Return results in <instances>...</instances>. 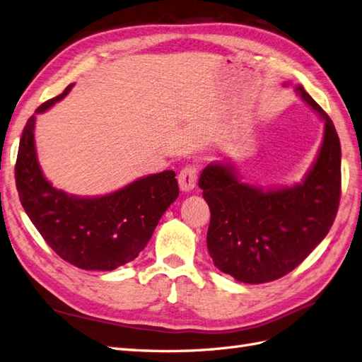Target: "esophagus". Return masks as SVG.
<instances>
[{
    "label": "esophagus",
    "mask_w": 362,
    "mask_h": 362,
    "mask_svg": "<svg viewBox=\"0 0 362 362\" xmlns=\"http://www.w3.org/2000/svg\"><path fill=\"white\" fill-rule=\"evenodd\" d=\"M197 176H198V170L195 165L182 167L178 175V182H180L181 190L184 192L194 190V187L197 186Z\"/></svg>",
    "instance_id": "esophagus-1"
}]
</instances>
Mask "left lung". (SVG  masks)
Masks as SVG:
<instances>
[{
	"label": "left lung",
	"mask_w": 362,
	"mask_h": 362,
	"mask_svg": "<svg viewBox=\"0 0 362 362\" xmlns=\"http://www.w3.org/2000/svg\"><path fill=\"white\" fill-rule=\"evenodd\" d=\"M296 93L324 119L319 155L300 184L262 189L238 180L230 163L209 164L198 186L211 209L207 249L238 282L267 284L307 259L330 230L341 197V142L325 111L300 85Z\"/></svg>",
	"instance_id": "8db88e82"
}]
</instances>
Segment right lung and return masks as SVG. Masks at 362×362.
I'll list each match as a JSON object with an SVG mask.
<instances>
[{"mask_svg": "<svg viewBox=\"0 0 362 362\" xmlns=\"http://www.w3.org/2000/svg\"><path fill=\"white\" fill-rule=\"evenodd\" d=\"M71 88L42 103L35 115L62 100ZM35 115L24 125L15 164L20 202L30 221L54 252L77 268L111 271L134 260L180 195L175 172L144 176L103 197L68 195L52 187L40 168Z\"/></svg>", "mask_w": 362, "mask_h": 362, "instance_id": "add662e5", "label": "right lung"}]
</instances>
